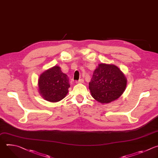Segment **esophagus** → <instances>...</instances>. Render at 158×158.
Segmentation results:
<instances>
[{"label":"esophagus","instance_id":"obj_1","mask_svg":"<svg viewBox=\"0 0 158 158\" xmlns=\"http://www.w3.org/2000/svg\"><path fill=\"white\" fill-rule=\"evenodd\" d=\"M83 81H84V80L83 79H80L79 80L76 81V83H83Z\"/></svg>","mask_w":158,"mask_h":158}]
</instances>
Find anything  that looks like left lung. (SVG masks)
I'll return each mask as SVG.
<instances>
[{
    "label": "left lung",
    "instance_id": "obj_1",
    "mask_svg": "<svg viewBox=\"0 0 158 158\" xmlns=\"http://www.w3.org/2000/svg\"><path fill=\"white\" fill-rule=\"evenodd\" d=\"M127 83V78L118 67L101 64L93 72L89 89L97 102L109 103L121 95Z\"/></svg>",
    "mask_w": 158,
    "mask_h": 158
}]
</instances>
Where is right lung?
Listing matches in <instances>:
<instances>
[{"label": "right lung", "instance_id": "add662e5", "mask_svg": "<svg viewBox=\"0 0 158 158\" xmlns=\"http://www.w3.org/2000/svg\"><path fill=\"white\" fill-rule=\"evenodd\" d=\"M70 86L67 75L58 66L42 73L39 79L40 93L45 100L50 102H57L64 98Z\"/></svg>", "mask_w": 158, "mask_h": 158}]
</instances>
